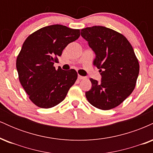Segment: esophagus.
Returning a JSON list of instances; mask_svg holds the SVG:
<instances>
[{
	"mask_svg": "<svg viewBox=\"0 0 153 153\" xmlns=\"http://www.w3.org/2000/svg\"><path fill=\"white\" fill-rule=\"evenodd\" d=\"M78 79L79 80H82V79H84L85 78V77H84V76H81V75H78Z\"/></svg>",
	"mask_w": 153,
	"mask_h": 153,
	"instance_id": "34e87169",
	"label": "esophagus"
}]
</instances>
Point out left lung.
I'll return each mask as SVG.
<instances>
[{
    "label": "left lung",
    "mask_w": 153,
    "mask_h": 153,
    "mask_svg": "<svg viewBox=\"0 0 153 153\" xmlns=\"http://www.w3.org/2000/svg\"><path fill=\"white\" fill-rule=\"evenodd\" d=\"M81 36L95 52L94 64L101 80L91 78L85 96L92 106L109 110L121 104L134 91L140 65L127 39L113 29L94 26L81 29Z\"/></svg>",
    "instance_id": "left-lung-1"
}]
</instances>
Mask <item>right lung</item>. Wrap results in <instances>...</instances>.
I'll return each instance as SVG.
<instances>
[{"instance_id": "1", "label": "right lung", "mask_w": 153, "mask_h": 153, "mask_svg": "<svg viewBox=\"0 0 153 153\" xmlns=\"http://www.w3.org/2000/svg\"><path fill=\"white\" fill-rule=\"evenodd\" d=\"M80 36L79 29L60 24L47 26L29 35L16 59L19 81L29 99L40 108L62 102L78 78L74 69L53 66L62 50Z\"/></svg>"}]
</instances>
